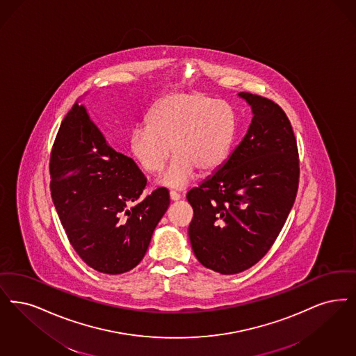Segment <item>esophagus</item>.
I'll return each instance as SVG.
<instances>
[{"label": "esophagus", "mask_w": 356, "mask_h": 356, "mask_svg": "<svg viewBox=\"0 0 356 356\" xmlns=\"http://www.w3.org/2000/svg\"><path fill=\"white\" fill-rule=\"evenodd\" d=\"M170 197H171L172 201H179V200L181 199V195L175 192V191H171L170 192Z\"/></svg>", "instance_id": "esophagus-1"}]
</instances>
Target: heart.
I'll use <instances>...</instances> for the list:
<instances>
[{
    "mask_svg": "<svg viewBox=\"0 0 356 356\" xmlns=\"http://www.w3.org/2000/svg\"><path fill=\"white\" fill-rule=\"evenodd\" d=\"M236 111L224 100L201 92L173 94L159 100L147 116V126L135 127L128 139L129 154L143 171L156 175L171 167L157 184L183 189L195 171L209 173L227 159L236 134Z\"/></svg>",
    "mask_w": 356,
    "mask_h": 356,
    "instance_id": "heart-1",
    "label": "heart"
}]
</instances>
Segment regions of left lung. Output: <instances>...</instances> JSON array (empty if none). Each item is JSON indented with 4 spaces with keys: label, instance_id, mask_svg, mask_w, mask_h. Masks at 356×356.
<instances>
[{
    "label": "left lung",
    "instance_id": "1",
    "mask_svg": "<svg viewBox=\"0 0 356 356\" xmlns=\"http://www.w3.org/2000/svg\"><path fill=\"white\" fill-rule=\"evenodd\" d=\"M238 97L253 114L246 135L186 195L192 250L201 265L221 274L246 270L268 253L298 191L297 140L284 110L250 92Z\"/></svg>",
    "mask_w": 356,
    "mask_h": 356
}]
</instances>
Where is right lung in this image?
<instances>
[{
  "mask_svg": "<svg viewBox=\"0 0 356 356\" xmlns=\"http://www.w3.org/2000/svg\"><path fill=\"white\" fill-rule=\"evenodd\" d=\"M50 175L53 202L74 250L104 274L134 269L170 207V193L159 188L140 199L147 179L107 143L79 102L59 127Z\"/></svg>",
  "mask_w": 356,
  "mask_h": 356,
  "instance_id": "right-lung-1",
  "label": "right lung"
}]
</instances>
